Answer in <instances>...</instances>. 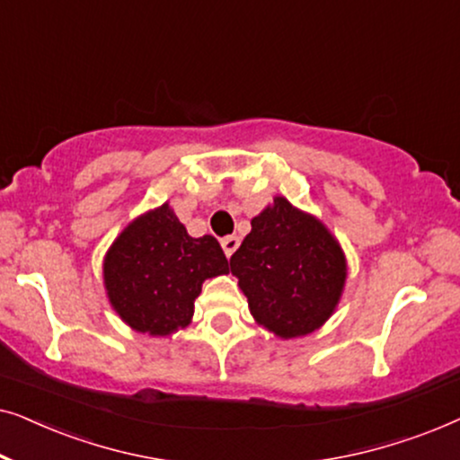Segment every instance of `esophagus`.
Masks as SVG:
<instances>
[{"label":"esophagus","mask_w":460,"mask_h":460,"mask_svg":"<svg viewBox=\"0 0 460 460\" xmlns=\"http://www.w3.org/2000/svg\"><path fill=\"white\" fill-rule=\"evenodd\" d=\"M238 244H241V241H238V236H226L222 238V249L226 257H232V253L238 249Z\"/></svg>","instance_id":"esophagus-1"}]
</instances>
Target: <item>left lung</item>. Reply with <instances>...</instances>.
Masks as SVG:
<instances>
[{
  "label": "left lung",
  "instance_id": "left-lung-1",
  "mask_svg": "<svg viewBox=\"0 0 460 460\" xmlns=\"http://www.w3.org/2000/svg\"><path fill=\"white\" fill-rule=\"evenodd\" d=\"M255 323L280 339L318 331L337 310L348 260L316 216L274 197L230 257Z\"/></svg>",
  "mask_w": 460,
  "mask_h": 460
}]
</instances>
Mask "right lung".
<instances>
[{"label": "right lung", "instance_id": "1", "mask_svg": "<svg viewBox=\"0 0 460 460\" xmlns=\"http://www.w3.org/2000/svg\"><path fill=\"white\" fill-rule=\"evenodd\" d=\"M228 272L216 238H192L169 203L125 226L102 263L111 307L129 329L150 337L190 324L203 282Z\"/></svg>", "mask_w": 460, "mask_h": 460}]
</instances>
